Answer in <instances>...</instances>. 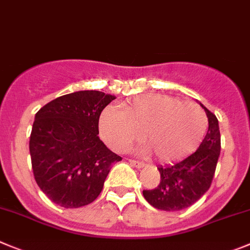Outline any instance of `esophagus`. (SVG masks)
<instances>
[{
	"label": "esophagus",
	"mask_w": 250,
	"mask_h": 250,
	"mask_svg": "<svg viewBox=\"0 0 250 250\" xmlns=\"http://www.w3.org/2000/svg\"><path fill=\"white\" fill-rule=\"evenodd\" d=\"M128 162L130 163V164L133 165V167H146V163L143 162H138V160H133V159H129Z\"/></svg>",
	"instance_id": "esophagus-1"
}]
</instances>
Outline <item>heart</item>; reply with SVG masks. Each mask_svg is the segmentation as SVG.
<instances>
[{
    "instance_id": "obj_1",
    "label": "heart",
    "mask_w": 250,
    "mask_h": 250,
    "mask_svg": "<svg viewBox=\"0 0 250 250\" xmlns=\"http://www.w3.org/2000/svg\"><path fill=\"white\" fill-rule=\"evenodd\" d=\"M99 129L113 150H127L143 134L148 151L159 162H174L199 146L207 130V116L192 102L153 93L125 102L122 111L104 108Z\"/></svg>"
}]
</instances>
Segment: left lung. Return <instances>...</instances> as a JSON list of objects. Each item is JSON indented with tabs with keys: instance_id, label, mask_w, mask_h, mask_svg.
I'll return each instance as SVG.
<instances>
[{
	"instance_id": "1",
	"label": "left lung",
	"mask_w": 250,
	"mask_h": 250,
	"mask_svg": "<svg viewBox=\"0 0 250 250\" xmlns=\"http://www.w3.org/2000/svg\"><path fill=\"white\" fill-rule=\"evenodd\" d=\"M208 118V130L199 149L171 165H160V183L153 190H143L144 199L163 211H180L200 200L209 188L221 153L218 120L202 104Z\"/></svg>"
}]
</instances>
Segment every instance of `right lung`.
Here are the masks:
<instances>
[{"mask_svg": "<svg viewBox=\"0 0 250 250\" xmlns=\"http://www.w3.org/2000/svg\"><path fill=\"white\" fill-rule=\"evenodd\" d=\"M116 99L101 91L60 96L36 113L29 153L34 179L54 204L86 206L99 197L111 165L122 158L99 138L100 114Z\"/></svg>", "mask_w": 250, "mask_h": 250, "instance_id": "right-lung-1", "label": "right lung"}]
</instances>
